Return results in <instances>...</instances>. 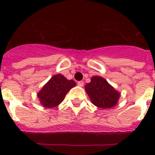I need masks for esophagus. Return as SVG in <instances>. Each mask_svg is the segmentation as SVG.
I'll return each mask as SVG.
<instances>
[{"label": "esophagus", "instance_id": "1", "mask_svg": "<svg viewBox=\"0 0 155 155\" xmlns=\"http://www.w3.org/2000/svg\"><path fill=\"white\" fill-rule=\"evenodd\" d=\"M78 85L79 87H83V85H84V82L81 81H78Z\"/></svg>", "mask_w": 155, "mask_h": 155}]
</instances>
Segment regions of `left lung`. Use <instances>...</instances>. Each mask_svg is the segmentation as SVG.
Here are the masks:
<instances>
[{"label":"left lung","instance_id":"obj_1","mask_svg":"<svg viewBox=\"0 0 155 155\" xmlns=\"http://www.w3.org/2000/svg\"><path fill=\"white\" fill-rule=\"evenodd\" d=\"M84 88L91 103L102 109L114 107L120 96V93L100 76L92 77L91 82L86 84Z\"/></svg>","mask_w":155,"mask_h":155}]
</instances>
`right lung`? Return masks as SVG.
<instances>
[{
	"instance_id": "right-lung-1",
	"label": "right lung",
	"mask_w": 155,
	"mask_h": 155,
	"mask_svg": "<svg viewBox=\"0 0 155 155\" xmlns=\"http://www.w3.org/2000/svg\"><path fill=\"white\" fill-rule=\"evenodd\" d=\"M76 86L73 80H68L61 74L53 76L38 92L41 105L45 108H53L64 101L66 94Z\"/></svg>"
}]
</instances>
